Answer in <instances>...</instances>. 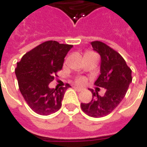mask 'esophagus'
I'll return each instance as SVG.
<instances>
[{
	"instance_id": "1",
	"label": "esophagus",
	"mask_w": 147,
	"mask_h": 147,
	"mask_svg": "<svg viewBox=\"0 0 147 147\" xmlns=\"http://www.w3.org/2000/svg\"><path fill=\"white\" fill-rule=\"evenodd\" d=\"M74 89L76 90L77 91H81V90H83V87H80V86H74Z\"/></svg>"
}]
</instances>
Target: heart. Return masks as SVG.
<instances>
[{
    "mask_svg": "<svg viewBox=\"0 0 147 147\" xmlns=\"http://www.w3.org/2000/svg\"><path fill=\"white\" fill-rule=\"evenodd\" d=\"M76 82L78 83H80V84H82V83H83L84 82H85V80L83 79V77H80V78H79V79H77Z\"/></svg>",
    "mask_w": 147,
    "mask_h": 147,
    "instance_id": "heart-1",
    "label": "heart"
}]
</instances>
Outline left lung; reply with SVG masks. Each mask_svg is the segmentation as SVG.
<instances>
[{
	"mask_svg": "<svg viewBox=\"0 0 147 147\" xmlns=\"http://www.w3.org/2000/svg\"><path fill=\"white\" fill-rule=\"evenodd\" d=\"M93 49L101 57L100 75L94 85L106 90L104 96L90 89L92 100L81 103V108L88 116L95 118L107 116L123 100L132 81L131 70L117 51L98 41L92 42Z\"/></svg>",
	"mask_w": 147,
	"mask_h": 147,
	"instance_id": "1",
	"label": "left lung"
}]
</instances>
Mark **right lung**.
<instances>
[{
	"mask_svg": "<svg viewBox=\"0 0 147 147\" xmlns=\"http://www.w3.org/2000/svg\"><path fill=\"white\" fill-rule=\"evenodd\" d=\"M73 45L47 41L31 49L17 63L15 73L24 100L36 113L48 116L61 107L64 93L71 86L50 88L49 84L61 70L64 57Z\"/></svg>",
	"mask_w": 147,
	"mask_h": 147,
	"instance_id": "1",
	"label": "right lung"
}]
</instances>
